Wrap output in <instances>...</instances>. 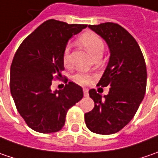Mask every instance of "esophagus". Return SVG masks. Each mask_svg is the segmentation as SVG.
<instances>
[{
  "instance_id": "esophagus-1",
  "label": "esophagus",
  "mask_w": 158,
  "mask_h": 158,
  "mask_svg": "<svg viewBox=\"0 0 158 158\" xmlns=\"http://www.w3.org/2000/svg\"><path fill=\"white\" fill-rule=\"evenodd\" d=\"M83 93H84V96H85V97H88V88H83Z\"/></svg>"
}]
</instances>
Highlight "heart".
<instances>
[{
	"label": "heart",
	"instance_id": "obj_1",
	"mask_svg": "<svg viewBox=\"0 0 158 158\" xmlns=\"http://www.w3.org/2000/svg\"><path fill=\"white\" fill-rule=\"evenodd\" d=\"M79 44L89 52L93 57L97 55H102L105 44L100 36L93 32H86L82 34L78 39ZM63 63L65 65H69L70 63V47L66 46L63 51ZM74 79L77 83L80 85H87L92 80V76L88 73L79 72L75 77Z\"/></svg>",
	"mask_w": 158,
	"mask_h": 158
}]
</instances>
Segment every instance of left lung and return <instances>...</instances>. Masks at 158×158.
<instances>
[{
    "instance_id": "1",
    "label": "left lung",
    "mask_w": 158,
    "mask_h": 158,
    "mask_svg": "<svg viewBox=\"0 0 158 158\" xmlns=\"http://www.w3.org/2000/svg\"><path fill=\"white\" fill-rule=\"evenodd\" d=\"M88 27L109 47V61L98 85L109 86L110 89L104 98L94 88L89 90L95 107L85 114V123L92 132L113 134L131 121L143 100L147 86L146 63L134 37L120 25L106 22Z\"/></svg>"
}]
</instances>
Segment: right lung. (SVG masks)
Listing matches in <instances>:
<instances>
[{
	"mask_svg": "<svg viewBox=\"0 0 158 158\" xmlns=\"http://www.w3.org/2000/svg\"><path fill=\"white\" fill-rule=\"evenodd\" d=\"M86 27L82 24L46 20L15 53L10 66V93L19 114L37 132L61 130L68 110L83 98L82 88L73 82L67 83L62 90L52 91L51 86L55 77H62L67 43Z\"/></svg>",
	"mask_w": 158,
	"mask_h": 158,
	"instance_id": "1",
	"label": "right lung"
}]
</instances>
